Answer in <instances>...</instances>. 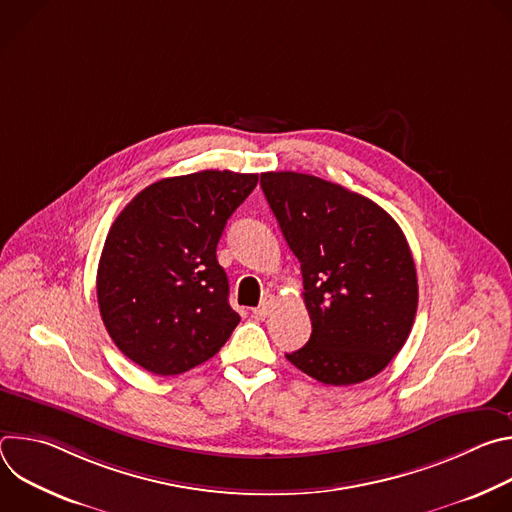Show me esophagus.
<instances>
[{"label": "esophagus", "instance_id": "1", "mask_svg": "<svg viewBox=\"0 0 512 512\" xmlns=\"http://www.w3.org/2000/svg\"><path fill=\"white\" fill-rule=\"evenodd\" d=\"M275 304H277V298H275V296H267V298L253 310V316L259 318V320H265V318L273 312Z\"/></svg>", "mask_w": 512, "mask_h": 512}]
</instances>
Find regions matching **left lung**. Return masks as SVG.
<instances>
[{"instance_id": "left-lung-1", "label": "left lung", "mask_w": 512, "mask_h": 512, "mask_svg": "<svg viewBox=\"0 0 512 512\" xmlns=\"http://www.w3.org/2000/svg\"><path fill=\"white\" fill-rule=\"evenodd\" d=\"M263 194L300 261L312 334L285 354L324 385L379 375L417 312L411 249L393 216L340 184L298 172L261 174Z\"/></svg>"}]
</instances>
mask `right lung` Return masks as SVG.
<instances>
[{
  "instance_id": "1",
  "label": "right lung",
  "mask_w": 512,
  "mask_h": 512,
  "mask_svg": "<svg viewBox=\"0 0 512 512\" xmlns=\"http://www.w3.org/2000/svg\"><path fill=\"white\" fill-rule=\"evenodd\" d=\"M257 180L229 170L164 178L115 218L97 300L111 340L141 369L186 373L221 350L241 322L216 245Z\"/></svg>"
}]
</instances>
